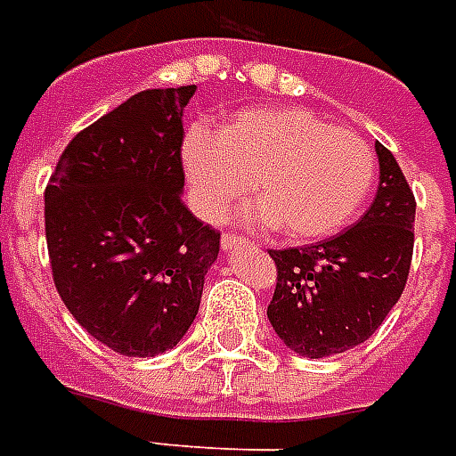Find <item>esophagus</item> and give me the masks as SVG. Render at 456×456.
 I'll list each match as a JSON object with an SVG mask.
<instances>
[{"instance_id":"obj_1","label":"esophagus","mask_w":456,"mask_h":456,"mask_svg":"<svg viewBox=\"0 0 456 456\" xmlns=\"http://www.w3.org/2000/svg\"><path fill=\"white\" fill-rule=\"evenodd\" d=\"M248 245H249L248 240H242V238H238V235H228V232L221 238V248H224L225 252L235 248H248Z\"/></svg>"}]
</instances>
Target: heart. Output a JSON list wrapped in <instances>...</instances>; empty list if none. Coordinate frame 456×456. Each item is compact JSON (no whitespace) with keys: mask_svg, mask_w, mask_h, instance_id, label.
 Segmentation results:
<instances>
[{"mask_svg":"<svg viewBox=\"0 0 456 456\" xmlns=\"http://www.w3.org/2000/svg\"><path fill=\"white\" fill-rule=\"evenodd\" d=\"M191 208L218 224L249 191V224L293 242L324 240L354 221L375 184V153L365 139L330 126L303 108H259L218 132L194 126L183 139Z\"/></svg>","mask_w":456,"mask_h":456,"instance_id":"obj_1","label":"heart"}]
</instances>
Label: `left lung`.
Wrapping results in <instances>:
<instances>
[{
	"label": "left lung",
	"instance_id": "1",
	"mask_svg": "<svg viewBox=\"0 0 456 456\" xmlns=\"http://www.w3.org/2000/svg\"><path fill=\"white\" fill-rule=\"evenodd\" d=\"M379 187L354 228L305 248L269 249L276 290L266 317L286 348L327 358L368 341L402 297L416 200L395 156L375 143Z\"/></svg>",
	"mask_w": 456,
	"mask_h": 456
}]
</instances>
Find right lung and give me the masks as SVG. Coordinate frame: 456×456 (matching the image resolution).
I'll return each instance as SVG.
<instances>
[{
    "label": "right lung",
    "instance_id": "1",
    "mask_svg": "<svg viewBox=\"0 0 456 456\" xmlns=\"http://www.w3.org/2000/svg\"><path fill=\"white\" fill-rule=\"evenodd\" d=\"M197 86L149 88L78 132L45 190L64 305L129 358L166 354L200 313L221 232L184 207L183 110Z\"/></svg>",
    "mask_w": 456,
    "mask_h": 456
}]
</instances>
